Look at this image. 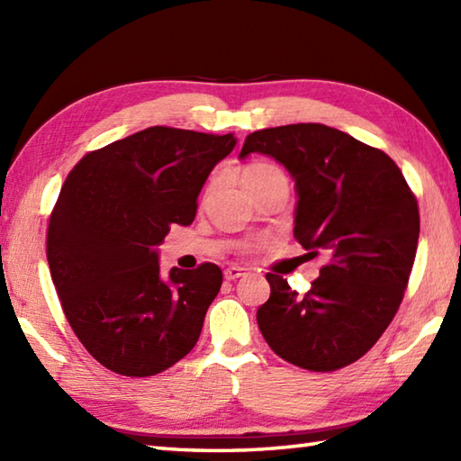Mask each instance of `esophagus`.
<instances>
[{
  "mask_svg": "<svg viewBox=\"0 0 461 461\" xmlns=\"http://www.w3.org/2000/svg\"><path fill=\"white\" fill-rule=\"evenodd\" d=\"M246 275H248V268H241V267H230L223 270L225 280H236V278L246 276Z\"/></svg>",
  "mask_w": 461,
  "mask_h": 461,
  "instance_id": "esophagus-1",
  "label": "esophagus"
}]
</instances>
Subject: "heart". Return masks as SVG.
<instances>
[{
    "label": "heart",
    "instance_id": "heart-1",
    "mask_svg": "<svg viewBox=\"0 0 461 461\" xmlns=\"http://www.w3.org/2000/svg\"><path fill=\"white\" fill-rule=\"evenodd\" d=\"M272 178H285V175L278 167L268 165V162H254V165L246 167L244 175H241V181H244V185L272 181Z\"/></svg>",
    "mask_w": 461,
    "mask_h": 461
}]
</instances>
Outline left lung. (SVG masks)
<instances>
[{"instance_id": "left-lung-1", "label": "left lung", "mask_w": 461, "mask_h": 461, "mask_svg": "<svg viewBox=\"0 0 461 461\" xmlns=\"http://www.w3.org/2000/svg\"><path fill=\"white\" fill-rule=\"evenodd\" d=\"M254 152L293 176L294 238L327 258L303 296L267 275L258 327L283 360L339 370L360 360L399 311L417 254V199L388 154L323 123L254 131L240 158Z\"/></svg>"}]
</instances>
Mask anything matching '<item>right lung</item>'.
Instances as JSON below:
<instances>
[{
    "label": "right lung",
    "instance_id": "1",
    "mask_svg": "<svg viewBox=\"0 0 461 461\" xmlns=\"http://www.w3.org/2000/svg\"><path fill=\"white\" fill-rule=\"evenodd\" d=\"M238 144L176 128H146L77 162L50 215L46 256L62 311L99 364L154 376L191 352L223 275L173 268L158 246L191 225L209 173Z\"/></svg>",
    "mask_w": 461,
    "mask_h": 461
}]
</instances>
